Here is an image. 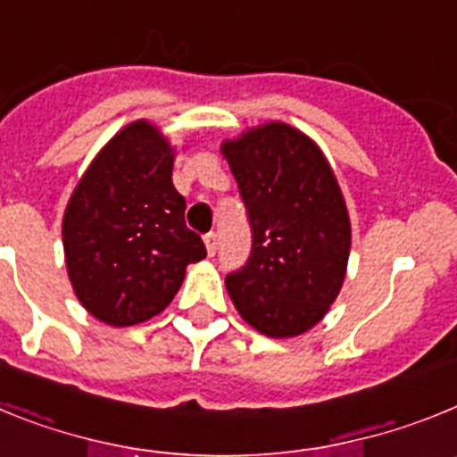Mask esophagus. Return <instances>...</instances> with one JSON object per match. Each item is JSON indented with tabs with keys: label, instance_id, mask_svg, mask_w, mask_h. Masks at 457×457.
<instances>
[{
	"label": "esophagus",
	"instance_id": "1",
	"mask_svg": "<svg viewBox=\"0 0 457 457\" xmlns=\"http://www.w3.org/2000/svg\"><path fill=\"white\" fill-rule=\"evenodd\" d=\"M204 242H205V252H208V256H212V253L217 252V245H220V236H217L215 231H210L204 236Z\"/></svg>",
	"mask_w": 457,
	"mask_h": 457
}]
</instances>
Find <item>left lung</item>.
<instances>
[{
    "label": "left lung",
    "instance_id": "8db88e82",
    "mask_svg": "<svg viewBox=\"0 0 457 457\" xmlns=\"http://www.w3.org/2000/svg\"><path fill=\"white\" fill-rule=\"evenodd\" d=\"M252 226L245 268L226 274L233 304L272 338L309 332L341 293L350 217L316 141L281 120L221 144Z\"/></svg>",
    "mask_w": 457,
    "mask_h": 457
}]
</instances>
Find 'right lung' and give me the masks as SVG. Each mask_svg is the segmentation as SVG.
Here are the masks:
<instances>
[{
    "label": "right lung",
    "mask_w": 457,
    "mask_h": 457,
    "mask_svg": "<svg viewBox=\"0 0 457 457\" xmlns=\"http://www.w3.org/2000/svg\"><path fill=\"white\" fill-rule=\"evenodd\" d=\"M173 157L155 125H125L88 164L63 212L72 290L93 318L112 327L162 313L185 268L205 258L171 183Z\"/></svg>",
    "instance_id": "add662e5"
}]
</instances>
